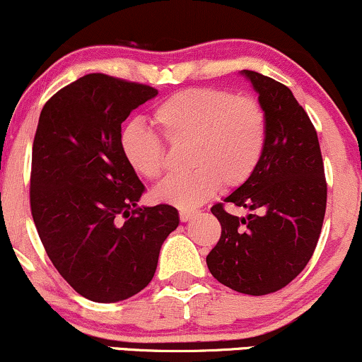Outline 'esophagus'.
Returning <instances> with one entry per match:
<instances>
[{
	"instance_id": "esophagus-1",
	"label": "esophagus",
	"mask_w": 362,
	"mask_h": 362,
	"mask_svg": "<svg viewBox=\"0 0 362 362\" xmlns=\"http://www.w3.org/2000/svg\"><path fill=\"white\" fill-rule=\"evenodd\" d=\"M195 214H197L195 210H180V212H178V215H180V221H182V222L190 221V218L194 217Z\"/></svg>"
}]
</instances>
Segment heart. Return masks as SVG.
<instances>
[{
    "instance_id": "obj_1",
    "label": "heart",
    "mask_w": 362,
    "mask_h": 362,
    "mask_svg": "<svg viewBox=\"0 0 362 362\" xmlns=\"http://www.w3.org/2000/svg\"><path fill=\"white\" fill-rule=\"evenodd\" d=\"M152 120L172 145L190 144L192 170L168 177L155 190L160 202L192 209L218 189L234 190L250 180L267 145V113L259 100L230 90L200 86L173 93L155 107ZM122 152L140 177L157 180L167 167L162 139L140 125L122 134Z\"/></svg>"
}]
</instances>
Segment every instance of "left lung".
Masks as SVG:
<instances>
[{
    "label": "left lung",
    "mask_w": 362,
    "mask_h": 362,
    "mask_svg": "<svg viewBox=\"0 0 362 362\" xmlns=\"http://www.w3.org/2000/svg\"><path fill=\"white\" fill-rule=\"evenodd\" d=\"M267 113V145L249 182L223 202L250 210L247 217L215 204L221 222L217 245L207 255L212 276L249 296L281 291L313 257L324 222L327 184L317 132L286 85L242 71Z\"/></svg>",
    "instance_id": "1"
}]
</instances>
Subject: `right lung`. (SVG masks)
<instances>
[{"instance_id": "right-lung-1", "label": "right lung", "mask_w": 362, "mask_h": 362, "mask_svg": "<svg viewBox=\"0 0 362 362\" xmlns=\"http://www.w3.org/2000/svg\"><path fill=\"white\" fill-rule=\"evenodd\" d=\"M153 86L90 73L53 95L33 140L30 207L57 271L93 303L148 286L178 226L167 204L136 207L145 185L122 152V123Z\"/></svg>"}]
</instances>
